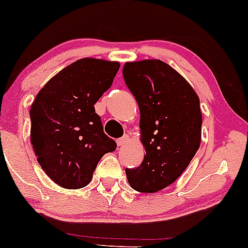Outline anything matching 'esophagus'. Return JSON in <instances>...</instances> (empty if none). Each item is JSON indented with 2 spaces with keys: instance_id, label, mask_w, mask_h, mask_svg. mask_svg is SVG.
<instances>
[{
  "instance_id": "obj_1",
  "label": "esophagus",
  "mask_w": 248,
  "mask_h": 248,
  "mask_svg": "<svg viewBox=\"0 0 248 248\" xmlns=\"http://www.w3.org/2000/svg\"><path fill=\"white\" fill-rule=\"evenodd\" d=\"M128 140H129V137L127 134H124V137L116 140V143H118V146H124V145H126L127 142H128Z\"/></svg>"
}]
</instances>
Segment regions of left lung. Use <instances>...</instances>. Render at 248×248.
Instances as JSON below:
<instances>
[{"instance_id": "1", "label": "left lung", "mask_w": 248, "mask_h": 248, "mask_svg": "<svg viewBox=\"0 0 248 248\" xmlns=\"http://www.w3.org/2000/svg\"><path fill=\"white\" fill-rule=\"evenodd\" d=\"M124 82L140 109L146 155L137 168H126L133 189L155 193L184 173L200 147L202 116L194 89L160 60L124 64Z\"/></svg>"}]
</instances>
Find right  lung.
<instances>
[{
  "instance_id": "right-lung-1",
  "label": "right lung",
  "mask_w": 248,
  "mask_h": 248,
  "mask_svg": "<svg viewBox=\"0 0 248 248\" xmlns=\"http://www.w3.org/2000/svg\"><path fill=\"white\" fill-rule=\"evenodd\" d=\"M120 64L81 59L51 78L31 108V140L41 168L59 186L78 189L116 143L103 133L94 105L113 83Z\"/></svg>"
}]
</instances>
